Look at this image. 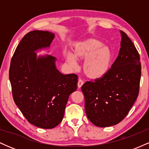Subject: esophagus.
Masks as SVG:
<instances>
[{
    "label": "esophagus",
    "instance_id": "34e87169",
    "mask_svg": "<svg viewBox=\"0 0 149 149\" xmlns=\"http://www.w3.org/2000/svg\"><path fill=\"white\" fill-rule=\"evenodd\" d=\"M83 80L81 79V78H79V80H78V88H81V86L83 85Z\"/></svg>",
    "mask_w": 149,
    "mask_h": 149
}]
</instances>
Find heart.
I'll use <instances>...</instances> for the list:
<instances>
[{"instance_id": "heart-1", "label": "heart", "mask_w": 149, "mask_h": 149, "mask_svg": "<svg viewBox=\"0 0 149 149\" xmlns=\"http://www.w3.org/2000/svg\"><path fill=\"white\" fill-rule=\"evenodd\" d=\"M85 59L83 69L85 75L92 79L103 77L110 69L113 55L111 49L95 38L80 40L74 45L73 55H66V61L71 66L76 65V59Z\"/></svg>"}]
</instances>
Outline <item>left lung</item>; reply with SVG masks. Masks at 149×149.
Returning <instances> with one entry per match:
<instances>
[{
    "label": "left lung",
    "mask_w": 149,
    "mask_h": 149,
    "mask_svg": "<svg viewBox=\"0 0 149 149\" xmlns=\"http://www.w3.org/2000/svg\"><path fill=\"white\" fill-rule=\"evenodd\" d=\"M119 54L103 77L82 85L88 118L95 125L109 127L119 123L127 115L139 91L141 66L139 54L125 33Z\"/></svg>",
    "instance_id": "1"
}]
</instances>
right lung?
I'll use <instances>...</instances> for the list:
<instances>
[{
  "mask_svg": "<svg viewBox=\"0 0 149 149\" xmlns=\"http://www.w3.org/2000/svg\"><path fill=\"white\" fill-rule=\"evenodd\" d=\"M54 38L47 31L26 34L15 49L9 71L15 103L31 124L44 129L61 122L69 95L78 83L76 74L58 71L54 57H37L35 51L49 47Z\"/></svg>",
  "mask_w": 149,
  "mask_h": 149,
  "instance_id": "add662e5",
  "label": "right lung"
}]
</instances>
